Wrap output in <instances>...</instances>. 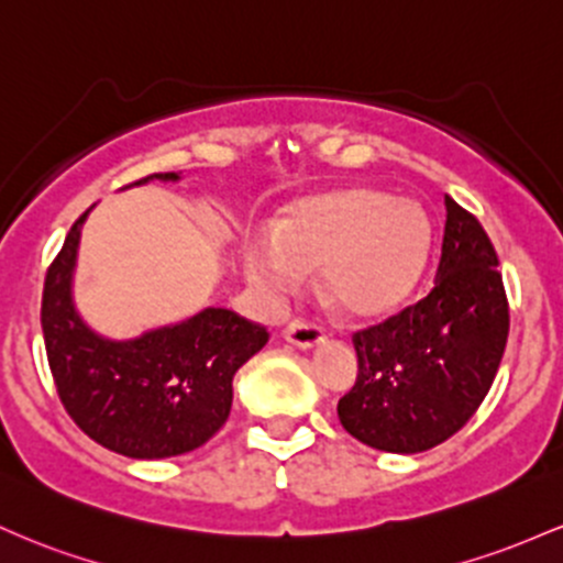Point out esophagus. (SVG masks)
Returning a JSON list of instances; mask_svg holds the SVG:
<instances>
[{"instance_id":"34e87169","label":"esophagus","mask_w":563,"mask_h":563,"mask_svg":"<svg viewBox=\"0 0 563 563\" xmlns=\"http://www.w3.org/2000/svg\"><path fill=\"white\" fill-rule=\"evenodd\" d=\"M324 330L316 324H308V321H289L287 330H284V340L292 345H298V349H316V345L324 343Z\"/></svg>"}]
</instances>
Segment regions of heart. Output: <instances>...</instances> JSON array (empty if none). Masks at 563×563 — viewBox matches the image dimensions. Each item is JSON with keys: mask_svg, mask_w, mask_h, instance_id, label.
<instances>
[{"mask_svg": "<svg viewBox=\"0 0 563 563\" xmlns=\"http://www.w3.org/2000/svg\"><path fill=\"white\" fill-rule=\"evenodd\" d=\"M431 247V220L415 199L343 188L302 199L271 236L250 239L242 268L265 295H284L319 268V292L334 311L372 319L407 298Z\"/></svg>", "mask_w": 563, "mask_h": 563, "instance_id": "heart-1", "label": "heart"}]
</instances>
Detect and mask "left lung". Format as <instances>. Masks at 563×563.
I'll list each match as a JSON object with an SVG mask.
<instances>
[{"mask_svg": "<svg viewBox=\"0 0 563 563\" xmlns=\"http://www.w3.org/2000/svg\"><path fill=\"white\" fill-rule=\"evenodd\" d=\"M446 223L431 292L353 334L356 385L338 401L353 439L415 454L473 418L508 343V298L497 252L468 210L444 197Z\"/></svg>", "mask_w": 563, "mask_h": 563, "instance_id": "obj_1", "label": "left lung"}]
</instances>
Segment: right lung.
Segmentation results:
<instances>
[{
  "mask_svg": "<svg viewBox=\"0 0 563 563\" xmlns=\"http://www.w3.org/2000/svg\"><path fill=\"white\" fill-rule=\"evenodd\" d=\"M178 178L156 173L137 186ZM90 210L71 225L44 276V349L63 407L92 441L124 457L162 460L197 450L229 420L233 375L268 343V332L229 308H205L132 340L90 330L71 295Z\"/></svg>",
  "mask_w": 563,
  "mask_h": 563,
  "instance_id": "add662e5",
  "label": "right lung"
}]
</instances>
